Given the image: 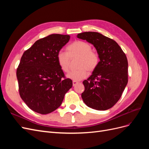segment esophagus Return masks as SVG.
Returning a JSON list of instances; mask_svg holds the SVG:
<instances>
[{
    "mask_svg": "<svg viewBox=\"0 0 149 149\" xmlns=\"http://www.w3.org/2000/svg\"><path fill=\"white\" fill-rule=\"evenodd\" d=\"M78 83V82L76 81H73V86H76Z\"/></svg>",
    "mask_w": 149,
    "mask_h": 149,
    "instance_id": "obj_1",
    "label": "esophagus"
}]
</instances>
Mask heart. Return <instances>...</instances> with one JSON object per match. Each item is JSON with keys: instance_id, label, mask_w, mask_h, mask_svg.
<instances>
[{"instance_id": "b5f03b06", "label": "heart", "mask_w": 149, "mask_h": 149, "mask_svg": "<svg viewBox=\"0 0 149 149\" xmlns=\"http://www.w3.org/2000/svg\"><path fill=\"white\" fill-rule=\"evenodd\" d=\"M78 57V69L70 71L67 77L73 80L79 81L85 78L88 71L95 70L100 63L98 54L92 50V47L88 42L76 40L70 43L66 48V53L60 51L56 55V61L62 71L66 73L69 71L71 59Z\"/></svg>"}]
</instances>
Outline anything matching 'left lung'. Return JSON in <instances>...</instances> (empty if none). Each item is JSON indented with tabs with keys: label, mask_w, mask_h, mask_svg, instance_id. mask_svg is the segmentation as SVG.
Wrapping results in <instances>:
<instances>
[{
	"label": "left lung",
	"mask_w": 149,
	"mask_h": 149,
	"mask_svg": "<svg viewBox=\"0 0 149 149\" xmlns=\"http://www.w3.org/2000/svg\"><path fill=\"white\" fill-rule=\"evenodd\" d=\"M77 37L93 44L100 60L93 74L83 81V100L92 109H109L119 100L127 84V57L116 42L100 33L86 31Z\"/></svg>",
	"instance_id": "left-lung-1"
}]
</instances>
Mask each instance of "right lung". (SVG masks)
Here are the masks:
<instances>
[{
  "mask_svg": "<svg viewBox=\"0 0 149 149\" xmlns=\"http://www.w3.org/2000/svg\"><path fill=\"white\" fill-rule=\"evenodd\" d=\"M68 35L52 34L36 41L24 53L17 69L19 94L32 111L47 114L59 107L73 86L56 61Z\"/></svg>",
  "mask_w": 149,
  "mask_h": 149,
  "instance_id": "obj_1",
  "label": "right lung"
}]
</instances>
